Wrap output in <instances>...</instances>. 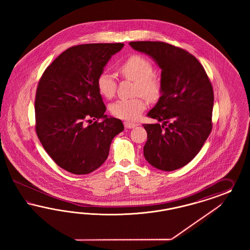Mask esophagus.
I'll return each instance as SVG.
<instances>
[{
    "label": "esophagus",
    "instance_id": "1",
    "mask_svg": "<svg viewBox=\"0 0 250 250\" xmlns=\"http://www.w3.org/2000/svg\"><path fill=\"white\" fill-rule=\"evenodd\" d=\"M124 125H125V128L131 129L136 127V125H137V124L131 123V122H125V123H124Z\"/></svg>",
    "mask_w": 250,
    "mask_h": 250
}]
</instances>
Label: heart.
Listing matches in <instances>:
<instances>
[{"label": "heart", "instance_id": "obj_1", "mask_svg": "<svg viewBox=\"0 0 250 250\" xmlns=\"http://www.w3.org/2000/svg\"><path fill=\"white\" fill-rule=\"evenodd\" d=\"M123 77L136 82V98L124 99L114 103L110 111L114 116L125 119L136 120L146 108V102L157 101L162 92V82L159 76L153 73L151 61L142 55H133L123 62L118 68ZM96 85L99 92L107 99L114 97L117 84L114 76L106 71L102 72L97 78ZM143 95V97L141 95Z\"/></svg>", "mask_w": 250, "mask_h": 250}]
</instances>
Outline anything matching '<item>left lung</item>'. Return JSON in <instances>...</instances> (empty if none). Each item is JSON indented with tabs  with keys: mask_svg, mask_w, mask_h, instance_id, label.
Segmentation results:
<instances>
[{
	"mask_svg": "<svg viewBox=\"0 0 250 250\" xmlns=\"http://www.w3.org/2000/svg\"><path fill=\"white\" fill-rule=\"evenodd\" d=\"M129 45L161 68V96L147 116L163 124L143 125L145 159L161 170L178 169L194 159L212 131V83L196 58L181 47L159 41Z\"/></svg>",
	"mask_w": 250,
	"mask_h": 250,
	"instance_id": "left-lung-1",
	"label": "left lung"
}]
</instances>
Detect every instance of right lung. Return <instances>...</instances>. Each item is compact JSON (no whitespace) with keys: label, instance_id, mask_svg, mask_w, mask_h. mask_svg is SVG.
<instances>
[{"label":"right lung","instance_id":"obj_1","mask_svg":"<svg viewBox=\"0 0 250 250\" xmlns=\"http://www.w3.org/2000/svg\"><path fill=\"white\" fill-rule=\"evenodd\" d=\"M123 43L73 45L45 68L38 83L36 132L58 166L88 174L105 161L121 120L107 117L96 85L98 76ZM99 119L104 120L98 123ZM92 120L96 122L92 123Z\"/></svg>","mask_w":250,"mask_h":250}]
</instances>
